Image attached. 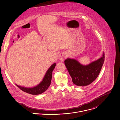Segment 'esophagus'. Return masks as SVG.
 <instances>
[{
  "instance_id": "esophagus-1",
  "label": "esophagus",
  "mask_w": 120,
  "mask_h": 120,
  "mask_svg": "<svg viewBox=\"0 0 120 120\" xmlns=\"http://www.w3.org/2000/svg\"><path fill=\"white\" fill-rule=\"evenodd\" d=\"M65 56H66L65 53L63 52V53H60V54H59V56H58V58H59V59L60 61H63L64 60V58L65 57Z\"/></svg>"
}]
</instances>
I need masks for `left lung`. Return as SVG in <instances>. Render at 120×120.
<instances>
[{
    "label": "left lung",
    "instance_id": "obj_1",
    "mask_svg": "<svg viewBox=\"0 0 120 120\" xmlns=\"http://www.w3.org/2000/svg\"><path fill=\"white\" fill-rule=\"evenodd\" d=\"M104 60L103 52L102 57L88 65H83L77 60L72 58L65 60L64 64L73 84L77 86H85L91 84L98 77Z\"/></svg>",
    "mask_w": 120,
    "mask_h": 120
}]
</instances>
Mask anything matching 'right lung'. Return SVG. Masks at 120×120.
<instances>
[{"label":"right lung","instance_id":"right-lung-1","mask_svg":"<svg viewBox=\"0 0 120 120\" xmlns=\"http://www.w3.org/2000/svg\"><path fill=\"white\" fill-rule=\"evenodd\" d=\"M56 65V64L55 63L49 68L42 80L36 86L32 88H28L22 87L16 84V85L22 91L32 95H38L44 93L48 89L50 85L52 71L55 68Z\"/></svg>","mask_w":120,"mask_h":120}]
</instances>
